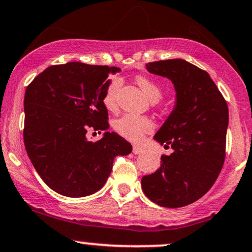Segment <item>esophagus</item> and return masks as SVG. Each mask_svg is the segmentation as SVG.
<instances>
[{
  "instance_id": "esophagus-1",
  "label": "esophagus",
  "mask_w": 252,
  "mask_h": 252,
  "mask_svg": "<svg viewBox=\"0 0 252 252\" xmlns=\"http://www.w3.org/2000/svg\"><path fill=\"white\" fill-rule=\"evenodd\" d=\"M144 151V149L142 147H138V145H134V148H132V153L135 154V155H139V154H142Z\"/></svg>"
}]
</instances>
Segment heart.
Listing matches in <instances>:
<instances>
[{
    "label": "heart",
    "instance_id": "heart-1",
    "mask_svg": "<svg viewBox=\"0 0 252 252\" xmlns=\"http://www.w3.org/2000/svg\"><path fill=\"white\" fill-rule=\"evenodd\" d=\"M136 83L141 88L142 92L151 102H157L162 97V89L150 78L144 76L136 77ZM122 86V80L118 76H113L107 86L104 95H103V104L104 107L113 110L116 107L117 94ZM114 128L121 136L132 142L141 141L142 137L154 129V123L150 118L138 116L134 114H126L114 122Z\"/></svg>",
    "mask_w": 252,
    "mask_h": 252
}]
</instances>
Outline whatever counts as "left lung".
<instances>
[{"label": "left lung", "mask_w": 252, "mask_h": 252, "mask_svg": "<svg viewBox=\"0 0 252 252\" xmlns=\"http://www.w3.org/2000/svg\"><path fill=\"white\" fill-rule=\"evenodd\" d=\"M147 69L175 87L174 110L154 136L174 151L160 156V168L143 176L141 186L160 207H186L204 196L222 170L228 104L208 72L187 61H157Z\"/></svg>", "instance_id": "1"}]
</instances>
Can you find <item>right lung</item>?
<instances>
[{
  "label": "right lung",
  "mask_w": 252,
  "mask_h": 252,
  "mask_svg": "<svg viewBox=\"0 0 252 252\" xmlns=\"http://www.w3.org/2000/svg\"><path fill=\"white\" fill-rule=\"evenodd\" d=\"M121 69L81 62L48 66L27 87L23 139L32 165L50 189L84 197L107 182L114 158L132 147L116 132L90 142L88 130H107L103 95L109 74Z\"/></svg>",
  "instance_id": "add662e5"
}]
</instances>
